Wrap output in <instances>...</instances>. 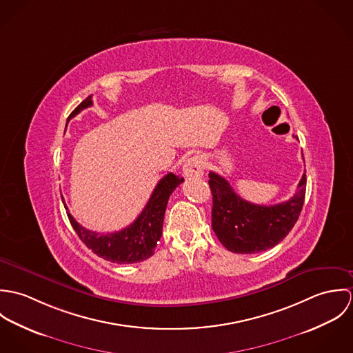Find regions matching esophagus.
I'll list each match as a JSON object with an SVG mask.
<instances>
[{"mask_svg":"<svg viewBox=\"0 0 353 353\" xmlns=\"http://www.w3.org/2000/svg\"><path fill=\"white\" fill-rule=\"evenodd\" d=\"M203 168H205L203 157L201 154H193L192 157H189L186 160L182 171L186 178H199V176H202Z\"/></svg>","mask_w":353,"mask_h":353,"instance_id":"obj_1","label":"esophagus"}]
</instances>
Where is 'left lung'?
Returning a JSON list of instances; mask_svg holds the SVG:
<instances>
[{
    "label": "left lung",
    "mask_w": 353,
    "mask_h": 353,
    "mask_svg": "<svg viewBox=\"0 0 353 353\" xmlns=\"http://www.w3.org/2000/svg\"><path fill=\"white\" fill-rule=\"evenodd\" d=\"M305 182V174H303L292 199L268 206L241 199L228 181L210 171L212 230L217 239L227 250L238 254H254L274 248L290 234L299 219Z\"/></svg>",
    "instance_id": "left-lung-1"
}]
</instances>
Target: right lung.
Masks as SVG:
<instances>
[{"instance_id": "add662e5", "label": "right lung", "mask_w": 353, "mask_h": 353, "mask_svg": "<svg viewBox=\"0 0 353 353\" xmlns=\"http://www.w3.org/2000/svg\"><path fill=\"white\" fill-rule=\"evenodd\" d=\"M92 105V97H88L81 101L69 115L68 121L77 115L81 110ZM183 182V178L168 172L156 185L150 201L140 213V216L126 228L111 232L98 234L80 225L74 217L68 213L69 221L74 228L79 238L92 252L101 256L105 261L114 263H137L148 259L153 255V250L161 236L163 220L167 208V202L171 193ZM65 209L66 205H65Z\"/></svg>"}]
</instances>
